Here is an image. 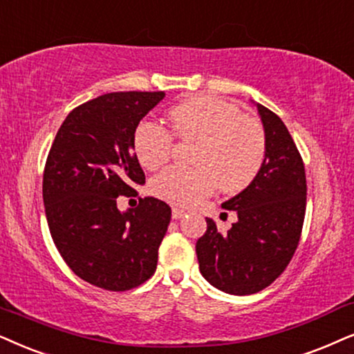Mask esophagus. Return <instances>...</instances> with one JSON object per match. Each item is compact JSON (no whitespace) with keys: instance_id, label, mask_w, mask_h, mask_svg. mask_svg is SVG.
<instances>
[{"instance_id":"esophagus-1","label":"esophagus","mask_w":354,"mask_h":354,"mask_svg":"<svg viewBox=\"0 0 354 354\" xmlns=\"http://www.w3.org/2000/svg\"><path fill=\"white\" fill-rule=\"evenodd\" d=\"M171 216H173V218H181L183 216H186V210L180 209V207H173Z\"/></svg>"}]
</instances>
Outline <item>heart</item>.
I'll return each instance as SVG.
<instances>
[{
  "label": "heart",
  "instance_id": "1",
  "mask_svg": "<svg viewBox=\"0 0 354 354\" xmlns=\"http://www.w3.org/2000/svg\"><path fill=\"white\" fill-rule=\"evenodd\" d=\"M174 136L194 140L192 168L171 167L151 183L155 196L178 205H192L210 194L218 183L223 191H240L265 163L266 136L261 124L245 118L232 102L214 96L183 101L168 113ZM173 136L153 120L138 124L133 149L138 162L155 169L171 153Z\"/></svg>",
  "mask_w": 354,
  "mask_h": 354
}]
</instances>
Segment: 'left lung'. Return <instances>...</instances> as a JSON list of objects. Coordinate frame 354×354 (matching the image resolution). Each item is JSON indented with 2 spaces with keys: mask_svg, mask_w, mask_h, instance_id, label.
Wrapping results in <instances>:
<instances>
[{
  "mask_svg": "<svg viewBox=\"0 0 354 354\" xmlns=\"http://www.w3.org/2000/svg\"><path fill=\"white\" fill-rule=\"evenodd\" d=\"M266 136L265 163L243 191L225 201L236 222L207 230L196 243L201 274L214 288L234 296H248L270 286L289 265L301 239L306 216V169L283 120L257 104Z\"/></svg>",
  "mask_w": 354,
  "mask_h": 354,
  "instance_id": "obj_1",
  "label": "left lung"
}]
</instances>
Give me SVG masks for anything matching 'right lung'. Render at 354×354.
<instances>
[{
  "label": "right lung",
  "mask_w": 354,
  "mask_h": 354,
  "mask_svg": "<svg viewBox=\"0 0 354 354\" xmlns=\"http://www.w3.org/2000/svg\"><path fill=\"white\" fill-rule=\"evenodd\" d=\"M163 91L107 93L75 107L58 129L42 196L53 243L70 270L106 290L144 284L156 270L171 207L156 198L119 210L145 173L133 153L138 122Z\"/></svg>",
  "instance_id": "add662e5"
}]
</instances>
